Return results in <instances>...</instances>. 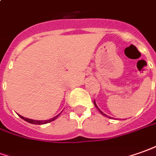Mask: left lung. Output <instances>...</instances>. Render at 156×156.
Here are the masks:
<instances>
[{
    "label": "left lung",
    "instance_id": "left-lung-1",
    "mask_svg": "<svg viewBox=\"0 0 156 156\" xmlns=\"http://www.w3.org/2000/svg\"><path fill=\"white\" fill-rule=\"evenodd\" d=\"M94 105H95V107H96L97 109H98V110H99V112H100L101 114H102V115H105V116H106V117H109V118H110V117H109V116H108V115H105V114H104V113H103V112H102V111H101L100 109H98V106H97L96 103H95V101H94Z\"/></svg>",
    "mask_w": 156,
    "mask_h": 156
}]
</instances>
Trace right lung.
I'll use <instances>...</instances> for the list:
<instances>
[{
	"instance_id": "right-lung-1",
	"label": "right lung",
	"mask_w": 156,
	"mask_h": 156,
	"mask_svg": "<svg viewBox=\"0 0 156 156\" xmlns=\"http://www.w3.org/2000/svg\"><path fill=\"white\" fill-rule=\"evenodd\" d=\"M19 116L22 118L23 120H24L27 122H29V123H31V124H35V125H43V124H47V123H49V122H51V121H54L55 119H57L58 117L59 116V115H56L53 118H51V119H49V120H46V121H35V120H31V119H28V118H24V117H23L22 115H19Z\"/></svg>"
}]
</instances>
